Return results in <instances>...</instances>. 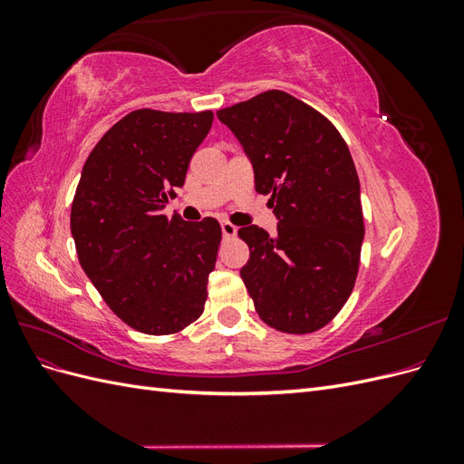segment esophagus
<instances>
[{
	"label": "esophagus",
	"mask_w": 464,
	"mask_h": 464,
	"mask_svg": "<svg viewBox=\"0 0 464 464\" xmlns=\"http://www.w3.org/2000/svg\"><path fill=\"white\" fill-rule=\"evenodd\" d=\"M220 230H222V236L224 237H234L237 234V228L234 227L232 222H222L220 224Z\"/></svg>",
	"instance_id": "34e87169"
}]
</instances>
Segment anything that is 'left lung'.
Returning <instances> with one entry per match:
<instances>
[{"label": "left lung", "instance_id": "1", "mask_svg": "<svg viewBox=\"0 0 464 464\" xmlns=\"http://www.w3.org/2000/svg\"><path fill=\"white\" fill-rule=\"evenodd\" d=\"M271 195L276 236L251 224L242 278L259 317L276 331L314 333L341 312L354 288L363 218L360 179L334 125L283 91L217 111Z\"/></svg>", "mask_w": 464, "mask_h": 464}]
</instances>
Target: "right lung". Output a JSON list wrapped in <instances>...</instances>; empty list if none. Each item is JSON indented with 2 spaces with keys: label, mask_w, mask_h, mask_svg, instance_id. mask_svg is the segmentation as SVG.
Returning a JSON list of instances; mask_svg holds the SVG:
<instances>
[{
  "label": "right lung",
  "mask_w": 464,
  "mask_h": 464,
  "mask_svg": "<svg viewBox=\"0 0 464 464\" xmlns=\"http://www.w3.org/2000/svg\"><path fill=\"white\" fill-rule=\"evenodd\" d=\"M213 111L135 110L96 143L72 205L79 263L123 323L172 334L203 314L220 227L215 218L168 220V193L181 188Z\"/></svg>",
  "instance_id": "add662e5"
}]
</instances>
